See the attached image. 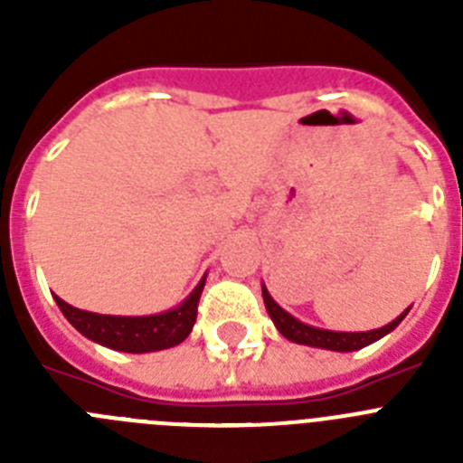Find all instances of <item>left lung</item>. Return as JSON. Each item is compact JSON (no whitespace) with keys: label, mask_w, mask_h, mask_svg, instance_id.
<instances>
[{"label":"left lung","mask_w":463,"mask_h":463,"mask_svg":"<svg viewBox=\"0 0 463 463\" xmlns=\"http://www.w3.org/2000/svg\"><path fill=\"white\" fill-rule=\"evenodd\" d=\"M261 297H264V306H267L269 315H271L273 325L276 329L280 331L282 336L288 338V341L298 343V345H310V347H322V350H334V353H353V350H362V347L371 345V343L380 341L383 336H387L390 331H394L396 326L401 325V320L406 317L408 310L392 320L390 325L380 326V329H371V331H329V329H317V326L304 325V322H298L297 317L288 313V310H282L280 306L276 304L269 294V289L261 285Z\"/></svg>","instance_id":"left-lung-1"}]
</instances>
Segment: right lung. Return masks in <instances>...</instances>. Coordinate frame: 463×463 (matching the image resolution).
<instances>
[{
  "instance_id": "right-lung-1",
  "label": "right lung",
  "mask_w": 463,
  "mask_h": 463,
  "mask_svg": "<svg viewBox=\"0 0 463 463\" xmlns=\"http://www.w3.org/2000/svg\"><path fill=\"white\" fill-rule=\"evenodd\" d=\"M206 285V276L192 289L190 297L183 301L178 308H171L166 313L143 315V317H120V315H99L90 313L69 306L60 297H55L57 306L64 313L69 322L90 341L99 345L120 350V353H155V350H166L190 336L192 326L196 322V306L199 297Z\"/></svg>"
}]
</instances>
